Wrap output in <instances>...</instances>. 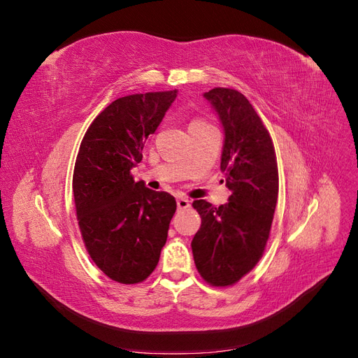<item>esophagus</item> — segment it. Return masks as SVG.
I'll list each match as a JSON object with an SVG mask.
<instances>
[{"label": "esophagus", "instance_id": "1", "mask_svg": "<svg viewBox=\"0 0 358 358\" xmlns=\"http://www.w3.org/2000/svg\"><path fill=\"white\" fill-rule=\"evenodd\" d=\"M176 203H178V209H187V208H189V206H191V201L188 199H185V197H179Z\"/></svg>", "mask_w": 358, "mask_h": 358}]
</instances>
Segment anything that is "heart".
<instances>
[{"instance_id": "1", "label": "heart", "mask_w": 358, "mask_h": 358, "mask_svg": "<svg viewBox=\"0 0 358 358\" xmlns=\"http://www.w3.org/2000/svg\"><path fill=\"white\" fill-rule=\"evenodd\" d=\"M196 124H204V122H201V121H196V122H192L191 125H196Z\"/></svg>"}]
</instances>
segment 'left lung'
<instances>
[{
  "mask_svg": "<svg viewBox=\"0 0 358 358\" xmlns=\"http://www.w3.org/2000/svg\"><path fill=\"white\" fill-rule=\"evenodd\" d=\"M204 99L224 127L221 170L231 196L218 208L192 203L201 227L191 248L206 282L227 287L251 272L264 252L278 201V164L272 137L243 94L213 88Z\"/></svg>",
  "mask_w": 358,
  "mask_h": 358,
  "instance_id": "left-lung-1",
  "label": "left lung"
}]
</instances>
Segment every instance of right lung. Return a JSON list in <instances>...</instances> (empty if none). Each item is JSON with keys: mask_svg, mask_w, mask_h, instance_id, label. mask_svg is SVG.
Here are the masks:
<instances>
[{"mask_svg": "<svg viewBox=\"0 0 358 358\" xmlns=\"http://www.w3.org/2000/svg\"><path fill=\"white\" fill-rule=\"evenodd\" d=\"M176 96L178 90L115 100L94 119L76 158L73 196L86 251L116 282L145 280L167 241L176 200L136 182L131 169Z\"/></svg>", "mask_w": 358, "mask_h": 358, "instance_id": "obj_1", "label": "right lung"}]
</instances>
